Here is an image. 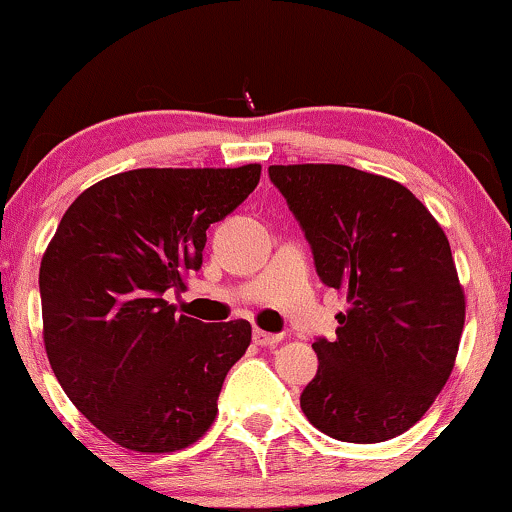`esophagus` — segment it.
I'll return each mask as SVG.
<instances>
[{
	"label": "esophagus",
	"instance_id": "1",
	"mask_svg": "<svg viewBox=\"0 0 512 512\" xmlns=\"http://www.w3.org/2000/svg\"><path fill=\"white\" fill-rule=\"evenodd\" d=\"M282 340V335H277V333H268V331H261V328H256L254 331V342L256 345H261V347H270V345H277V342Z\"/></svg>",
	"mask_w": 512,
	"mask_h": 512
}]
</instances>
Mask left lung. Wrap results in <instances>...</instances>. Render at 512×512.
I'll list each match as a JSON object with an SVG mask.
<instances>
[{
  "label": "left lung",
  "mask_w": 512,
  "mask_h": 512,
  "mask_svg": "<svg viewBox=\"0 0 512 512\" xmlns=\"http://www.w3.org/2000/svg\"><path fill=\"white\" fill-rule=\"evenodd\" d=\"M305 230L321 282L345 293L333 342L300 396L342 443H384L415 426L450 380L466 319L450 242L394 179L349 165H270Z\"/></svg>",
  "instance_id": "8db88e82"
}]
</instances>
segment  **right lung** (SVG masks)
I'll return each instance as SVG.
<instances>
[{"instance_id":"right-lung-1","label":"right lung","mask_w":512,"mask_h":512,"mask_svg":"<svg viewBox=\"0 0 512 512\" xmlns=\"http://www.w3.org/2000/svg\"><path fill=\"white\" fill-rule=\"evenodd\" d=\"M261 165L142 167L76 198L39 268L48 361L83 417L125 450L205 436L251 324L177 314L165 291L200 270L207 228L258 186Z\"/></svg>"}]
</instances>
